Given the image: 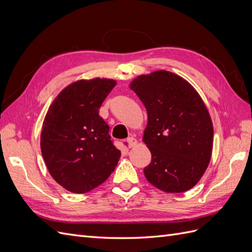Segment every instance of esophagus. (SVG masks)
I'll return each mask as SVG.
<instances>
[{
	"label": "esophagus",
	"instance_id": "34e87169",
	"mask_svg": "<svg viewBox=\"0 0 252 252\" xmlns=\"http://www.w3.org/2000/svg\"><path fill=\"white\" fill-rule=\"evenodd\" d=\"M126 142H127V144H128V147H129V148L134 147L135 145L138 144V141H136V139L132 138V136H130V138H128V139L126 140Z\"/></svg>",
	"mask_w": 252,
	"mask_h": 252
}]
</instances>
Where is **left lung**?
I'll list each match as a JSON object with an SVG mask.
<instances>
[{
    "instance_id": "left-lung-1",
    "label": "left lung",
    "mask_w": 252,
    "mask_h": 252,
    "mask_svg": "<svg viewBox=\"0 0 252 252\" xmlns=\"http://www.w3.org/2000/svg\"><path fill=\"white\" fill-rule=\"evenodd\" d=\"M148 114L143 142L151 152L144 174L168 193L184 192L201 180L211 158L213 126L202 97L180 75L166 70L130 83Z\"/></svg>"
}]
</instances>
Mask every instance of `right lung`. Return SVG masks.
Here are the masks:
<instances>
[{
  "label": "right lung",
  "instance_id": "obj_1",
  "mask_svg": "<svg viewBox=\"0 0 252 252\" xmlns=\"http://www.w3.org/2000/svg\"><path fill=\"white\" fill-rule=\"evenodd\" d=\"M117 81L94 78L65 87L45 116L41 151L58 184L73 193L101 185L116 168L121 151L114 147L109 126L98 116Z\"/></svg>",
  "mask_w": 252,
  "mask_h": 252
}]
</instances>
